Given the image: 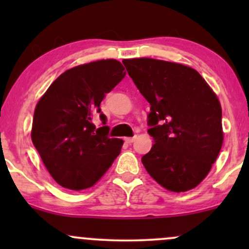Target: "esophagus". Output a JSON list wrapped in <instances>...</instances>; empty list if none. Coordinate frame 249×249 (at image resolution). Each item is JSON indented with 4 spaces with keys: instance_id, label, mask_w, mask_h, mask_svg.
Returning a JSON list of instances; mask_svg holds the SVG:
<instances>
[{
    "instance_id": "1",
    "label": "esophagus",
    "mask_w": 249,
    "mask_h": 249,
    "mask_svg": "<svg viewBox=\"0 0 249 249\" xmlns=\"http://www.w3.org/2000/svg\"><path fill=\"white\" fill-rule=\"evenodd\" d=\"M136 138H137L136 136H134V137H128V138H125L124 141H125V142H127V144H132V142L136 141Z\"/></svg>"
}]
</instances>
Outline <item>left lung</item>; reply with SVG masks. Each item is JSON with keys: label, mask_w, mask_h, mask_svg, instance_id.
I'll use <instances>...</instances> for the list:
<instances>
[{"label": "left lung", "mask_w": 249, "mask_h": 249, "mask_svg": "<svg viewBox=\"0 0 249 249\" xmlns=\"http://www.w3.org/2000/svg\"><path fill=\"white\" fill-rule=\"evenodd\" d=\"M123 63L151 105L147 132L154 144L142 165L166 190H192L211 171L224 142L218 97L186 65L153 58Z\"/></svg>", "instance_id": "obj_1"}]
</instances>
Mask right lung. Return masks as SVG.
Wrapping results in <instances>:
<instances>
[{
	"label": "right lung",
	"instance_id": "add662e5",
	"mask_svg": "<svg viewBox=\"0 0 249 249\" xmlns=\"http://www.w3.org/2000/svg\"><path fill=\"white\" fill-rule=\"evenodd\" d=\"M125 73L116 59L78 65L56 78L37 103L31 141L62 187L79 191L93 186L121 153L124 142L108 138L101 103ZM97 113L103 124L98 129L92 123Z\"/></svg>",
	"mask_w": 249,
	"mask_h": 249
}]
</instances>
